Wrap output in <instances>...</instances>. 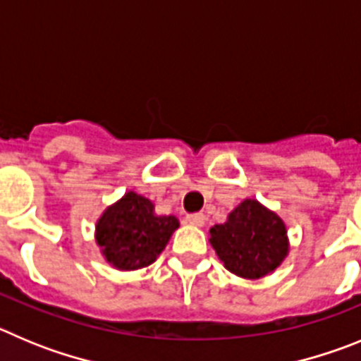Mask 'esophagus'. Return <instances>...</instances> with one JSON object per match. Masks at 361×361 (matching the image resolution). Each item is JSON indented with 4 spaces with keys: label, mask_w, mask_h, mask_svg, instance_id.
Here are the masks:
<instances>
[{
    "label": "esophagus",
    "mask_w": 361,
    "mask_h": 361,
    "mask_svg": "<svg viewBox=\"0 0 361 361\" xmlns=\"http://www.w3.org/2000/svg\"><path fill=\"white\" fill-rule=\"evenodd\" d=\"M187 221H188V223H190V225H194V226H203L204 221H207V216H204V214H201V212L188 214Z\"/></svg>",
    "instance_id": "esophagus-1"
}]
</instances>
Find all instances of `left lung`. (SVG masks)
Returning <instances> with one entry per match:
<instances>
[{"label":"left lung","mask_w":361,"mask_h":361,"mask_svg":"<svg viewBox=\"0 0 361 361\" xmlns=\"http://www.w3.org/2000/svg\"><path fill=\"white\" fill-rule=\"evenodd\" d=\"M209 241L230 274L257 281L275 271L290 253V237L282 217L261 201L248 197L214 225Z\"/></svg>","instance_id":"1"}]
</instances>
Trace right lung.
Here are the masks:
<instances>
[{
    "label": "right lung",
    "mask_w": 361,
    "mask_h": 361,
    "mask_svg": "<svg viewBox=\"0 0 361 361\" xmlns=\"http://www.w3.org/2000/svg\"><path fill=\"white\" fill-rule=\"evenodd\" d=\"M178 228L176 216H158L149 197L128 190L97 219L95 243L109 266L133 271L157 261Z\"/></svg>",
    "instance_id": "right-lung-1"
}]
</instances>
